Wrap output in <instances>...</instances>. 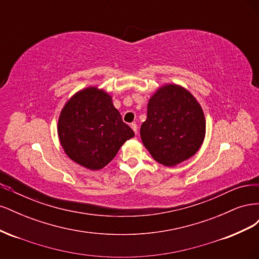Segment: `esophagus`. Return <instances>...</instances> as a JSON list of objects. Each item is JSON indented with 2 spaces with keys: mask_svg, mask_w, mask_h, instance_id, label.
I'll return each mask as SVG.
<instances>
[{
  "mask_svg": "<svg viewBox=\"0 0 259 259\" xmlns=\"http://www.w3.org/2000/svg\"><path fill=\"white\" fill-rule=\"evenodd\" d=\"M131 127H132V130L135 132V134H137V130H138V127H137V124L136 123H132L131 124Z\"/></svg>",
  "mask_w": 259,
  "mask_h": 259,
  "instance_id": "esophagus-1",
  "label": "esophagus"
}]
</instances>
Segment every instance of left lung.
I'll list each match as a JSON object with an SVG mask.
<instances>
[{"label":"left lung","mask_w":259,"mask_h":259,"mask_svg":"<svg viewBox=\"0 0 259 259\" xmlns=\"http://www.w3.org/2000/svg\"><path fill=\"white\" fill-rule=\"evenodd\" d=\"M140 137L156 162L175 166L200 149L205 137L204 113L190 92L166 84L149 99Z\"/></svg>","instance_id":"left-lung-1"}]
</instances>
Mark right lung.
Here are the masks:
<instances>
[{"label":"right lung","mask_w":259,"mask_h":259,"mask_svg":"<svg viewBox=\"0 0 259 259\" xmlns=\"http://www.w3.org/2000/svg\"><path fill=\"white\" fill-rule=\"evenodd\" d=\"M57 130L66 154L92 170L110 163L122 145L135 135L123 122L111 96L97 88L84 89L67 101Z\"/></svg>","instance_id":"obj_1"}]
</instances>
